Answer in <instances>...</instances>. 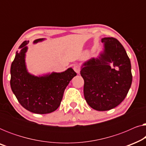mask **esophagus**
Listing matches in <instances>:
<instances>
[{
  "mask_svg": "<svg viewBox=\"0 0 146 146\" xmlns=\"http://www.w3.org/2000/svg\"><path fill=\"white\" fill-rule=\"evenodd\" d=\"M73 68H74V70L77 74L80 73V67L78 66V65L74 66Z\"/></svg>",
  "mask_w": 146,
  "mask_h": 146,
  "instance_id": "34e87169",
  "label": "esophagus"
}]
</instances>
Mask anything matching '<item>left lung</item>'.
I'll return each instance as SVG.
<instances>
[{
	"label": "left lung",
	"mask_w": 146,
	"mask_h": 146,
	"mask_svg": "<svg viewBox=\"0 0 146 146\" xmlns=\"http://www.w3.org/2000/svg\"><path fill=\"white\" fill-rule=\"evenodd\" d=\"M103 51L81 67L84 95L92 108L106 111L125 99L132 82L131 62L124 48L112 37L102 39Z\"/></svg>",
	"instance_id": "8db88e82"
}]
</instances>
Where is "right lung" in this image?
Here are the masks:
<instances>
[{
    "label": "right lung",
    "instance_id": "add662e5",
    "mask_svg": "<svg viewBox=\"0 0 146 146\" xmlns=\"http://www.w3.org/2000/svg\"><path fill=\"white\" fill-rule=\"evenodd\" d=\"M35 40L34 44L44 40ZM29 41L19 46L11 68V87L19 102L33 113L45 114L55 111L60 105L64 92L70 81L76 76L72 68L62 72L35 76L28 72L25 57Z\"/></svg>",
    "mask_w": 146,
    "mask_h": 146
}]
</instances>
